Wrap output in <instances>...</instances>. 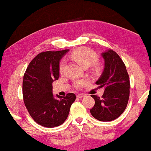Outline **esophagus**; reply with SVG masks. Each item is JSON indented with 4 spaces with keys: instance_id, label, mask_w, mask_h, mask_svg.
<instances>
[{
    "instance_id": "34e87169",
    "label": "esophagus",
    "mask_w": 151,
    "mask_h": 151,
    "mask_svg": "<svg viewBox=\"0 0 151 151\" xmlns=\"http://www.w3.org/2000/svg\"><path fill=\"white\" fill-rule=\"evenodd\" d=\"M85 94H78L77 95V97L78 98H83L85 97Z\"/></svg>"
}]
</instances>
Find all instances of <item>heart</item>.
<instances>
[{"mask_svg": "<svg viewBox=\"0 0 151 151\" xmlns=\"http://www.w3.org/2000/svg\"><path fill=\"white\" fill-rule=\"evenodd\" d=\"M73 59H75L78 64L84 67H88L95 64L99 61V57L96 54L89 48H80L72 53ZM65 61L61 60L59 64V72L63 73L64 69ZM96 70H98L96 67ZM87 83V80H79L73 82V85L76 88L80 89Z\"/></svg>", "mask_w": 151, "mask_h": 151, "instance_id": "b5f03b06", "label": "heart"}]
</instances>
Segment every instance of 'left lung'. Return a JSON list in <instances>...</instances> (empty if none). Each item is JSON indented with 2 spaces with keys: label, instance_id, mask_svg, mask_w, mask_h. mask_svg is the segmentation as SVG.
Masks as SVG:
<instances>
[{
  "label": "left lung",
  "instance_id": "left-lung-1",
  "mask_svg": "<svg viewBox=\"0 0 151 151\" xmlns=\"http://www.w3.org/2000/svg\"><path fill=\"white\" fill-rule=\"evenodd\" d=\"M105 61L103 73L96 82L98 88H104L101 98L91 95L95 104L90 109L96 120L108 122L115 120L124 112L129 97L130 82L123 61L112 50L101 54Z\"/></svg>",
  "mask_w": 151,
  "mask_h": 151
}]
</instances>
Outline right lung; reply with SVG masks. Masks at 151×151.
<instances>
[{
  "label": "right lung",
  "instance_id": "right-lung-1",
  "mask_svg": "<svg viewBox=\"0 0 151 151\" xmlns=\"http://www.w3.org/2000/svg\"><path fill=\"white\" fill-rule=\"evenodd\" d=\"M68 50L39 53L29 63L24 75L22 94L28 112L34 121L45 127L65 122L75 101L73 93L66 96L52 94V83L59 77V61Z\"/></svg>",
  "mask_w": 151,
  "mask_h": 151
}]
</instances>
